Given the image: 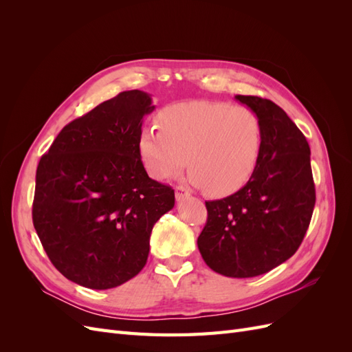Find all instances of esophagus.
I'll list each match as a JSON object with an SVG mask.
<instances>
[{
  "label": "esophagus",
  "instance_id": "esophagus-1",
  "mask_svg": "<svg viewBox=\"0 0 352 352\" xmlns=\"http://www.w3.org/2000/svg\"><path fill=\"white\" fill-rule=\"evenodd\" d=\"M175 195H176V199H177V201H182V199H185V198H188V197H189V192H188V189H186V188H184V186H177V188H176V192H175Z\"/></svg>",
  "mask_w": 352,
  "mask_h": 352
}]
</instances>
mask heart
Listing matches in <instances>:
<instances>
[{
    "instance_id": "b5f03b06",
    "label": "heart",
    "mask_w": 352,
    "mask_h": 352,
    "mask_svg": "<svg viewBox=\"0 0 352 352\" xmlns=\"http://www.w3.org/2000/svg\"><path fill=\"white\" fill-rule=\"evenodd\" d=\"M155 126H142L136 151L155 180L177 175L211 197L236 192L252 176L263 146V126L251 109L223 101L188 100L158 111Z\"/></svg>"
}]
</instances>
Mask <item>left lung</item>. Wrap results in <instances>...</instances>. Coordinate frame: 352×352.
I'll use <instances>...</instances> for the list:
<instances>
[{
    "instance_id": "left-lung-1",
    "label": "left lung",
    "mask_w": 352,
    "mask_h": 352,
    "mask_svg": "<svg viewBox=\"0 0 352 352\" xmlns=\"http://www.w3.org/2000/svg\"><path fill=\"white\" fill-rule=\"evenodd\" d=\"M263 126V146L252 176L238 192L206 201L208 217L198 250L211 270L254 278L278 267L300 247L310 225L316 189L310 145L270 100L236 95Z\"/></svg>"
}]
</instances>
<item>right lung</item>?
<instances>
[{"mask_svg":"<svg viewBox=\"0 0 352 352\" xmlns=\"http://www.w3.org/2000/svg\"><path fill=\"white\" fill-rule=\"evenodd\" d=\"M155 105L120 92L61 129L41 157L32 219L51 263L69 280L111 289L140 273L157 220L175 190L148 176L136 151Z\"/></svg>","mask_w":352,"mask_h":352,"instance_id":"add662e5","label":"right lung"}]
</instances>
